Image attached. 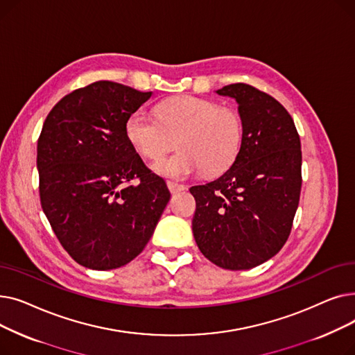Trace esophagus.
Returning a JSON list of instances; mask_svg holds the SVG:
<instances>
[{
	"label": "esophagus",
	"instance_id": "1",
	"mask_svg": "<svg viewBox=\"0 0 355 355\" xmlns=\"http://www.w3.org/2000/svg\"><path fill=\"white\" fill-rule=\"evenodd\" d=\"M166 185H168V189H170V191H171L173 194H175V193H180V191H184V190H185V185L178 184V182H174V181H168V182H166Z\"/></svg>",
	"mask_w": 355,
	"mask_h": 355
}]
</instances>
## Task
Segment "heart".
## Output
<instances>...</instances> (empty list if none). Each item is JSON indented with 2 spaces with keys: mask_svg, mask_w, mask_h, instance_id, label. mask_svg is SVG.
<instances>
[{
  "mask_svg": "<svg viewBox=\"0 0 355 355\" xmlns=\"http://www.w3.org/2000/svg\"><path fill=\"white\" fill-rule=\"evenodd\" d=\"M157 118L145 110L129 115L125 134L135 151L158 159L177 146L180 153L161 159L153 170L164 177L185 178L206 170L225 173L243 145V121L234 107L196 96H177L157 106Z\"/></svg>",
  "mask_w": 355,
  "mask_h": 355,
  "instance_id": "obj_1",
  "label": "heart"
}]
</instances>
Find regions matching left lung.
Segmentation results:
<instances>
[{"instance_id":"obj_1","label":"left lung","mask_w":355,"mask_h":355,"mask_svg":"<svg viewBox=\"0 0 355 355\" xmlns=\"http://www.w3.org/2000/svg\"><path fill=\"white\" fill-rule=\"evenodd\" d=\"M234 98L243 121V145L220 178L194 185L193 233L214 265L245 270L262 265L291 234L302 187V153L289 112L246 83L217 90Z\"/></svg>"}]
</instances>
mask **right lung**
<instances>
[{
    "mask_svg": "<svg viewBox=\"0 0 355 355\" xmlns=\"http://www.w3.org/2000/svg\"><path fill=\"white\" fill-rule=\"evenodd\" d=\"M153 92L99 80L73 90L47 115L37 142L43 211L73 260L95 270L134 260L170 201L125 123Z\"/></svg>",
    "mask_w": 355,
    "mask_h": 355,
    "instance_id": "obj_1",
    "label": "right lung"
}]
</instances>
